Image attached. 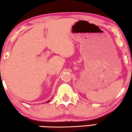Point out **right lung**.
I'll list each match as a JSON object with an SVG mask.
<instances>
[{
    "label": "right lung",
    "instance_id": "add662e5",
    "mask_svg": "<svg viewBox=\"0 0 132 132\" xmlns=\"http://www.w3.org/2000/svg\"><path fill=\"white\" fill-rule=\"evenodd\" d=\"M49 101H50V100H49V101H47V103H49Z\"/></svg>",
    "mask_w": 132,
    "mask_h": 132
}]
</instances>
